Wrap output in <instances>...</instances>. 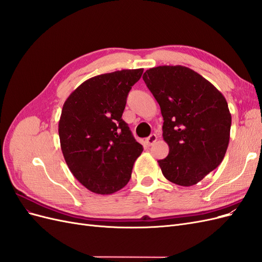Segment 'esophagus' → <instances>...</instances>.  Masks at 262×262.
Masks as SVG:
<instances>
[{
  "label": "esophagus",
  "instance_id": "esophagus-1",
  "mask_svg": "<svg viewBox=\"0 0 262 262\" xmlns=\"http://www.w3.org/2000/svg\"><path fill=\"white\" fill-rule=\"evenodd\" d=\"M156 141H157L156 134H150V136L145 140V143H146V145L150 146V145H153Z\"/></svg>",
  "mask_w": 262,
  "mask_h": 262
}]
</instances>
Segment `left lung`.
<instances>
[{
  "instance_id": "8db88e82",
  "label": "left lung",
  "mask_w": 262,
  "mask_h": 262,
  "mask_svg": "<svg viewBox=\"0 0 262 262\" xmlns=\"http://www.w3.org/2000/svg\"><path fill=\"white\" fill-rule=\"evenodd\" d=\"M143 80L161 107L163 139L169 153L158 161L173 184L196 185L223 161L232 116L225 97L199 73L184 66L147 70Z\"/></svg>"
}]
</instances>
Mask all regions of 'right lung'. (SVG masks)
<instances>
[{"instance_id":"obj_1","label":"right lung","mask_w":262,"mask_h":262,"mask_svg":"<svg viewBox=\"0 0 262 262\" xmlns=\"http://www.w3.org/2000/svg\"><path fill=\"white\" fill-rule=\"evenodd\" d=\"M143 69L100 74L83 82L64 101L59 137L69 169L97 194H112L131 178L143 147L122 120L126 96Z\"/></svg>"}]
</instances>
